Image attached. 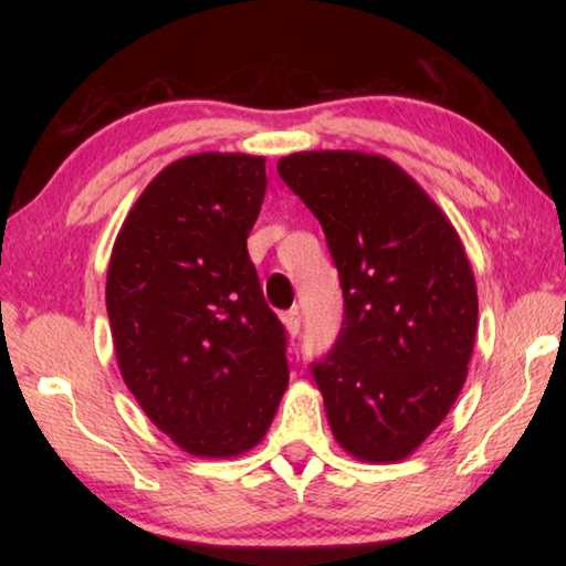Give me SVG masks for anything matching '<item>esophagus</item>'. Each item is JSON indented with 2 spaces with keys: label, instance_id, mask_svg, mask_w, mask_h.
Listing matches in <instances>:
<instances>
[{
  "label": "esophagus",
  "instance_id": "obj_1",
  "mask_svg": "<svg viewBox=\"0 0 566 566\" xmlns=\"http://www.w3.org/2000/svg\"><path fill=\"white\" fill-rule=\"evenodd\" d=\"M282 322H284V329H286V334H290V337L294 339L296 334H300V327H302V314H300V310H290L282 317Z\"/></svg>",
  "mask_w": 566,
  "mask_h": 566
}]
</instances>
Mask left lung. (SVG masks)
<instances>
[{
  "mask_svg": "<svg viewBox=\"0 0 566 566\" xmlns=\"http://www.w3.org/2000/svg\"><path fill=\"white\" fill-rule=\"evenodd\" d=\"M276 171L339 270V339L312 364L332 434L361 462H401L442 424L472 359L479 302L462 239L381 155L294 151Z\"/></svg>",
  "mask_w": 566,
  "mask_h": 566,
  "instance_id": "1",
  "label": "left lung"
}]
</instances>
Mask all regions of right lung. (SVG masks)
Returning <instances> with one entry per match:
<instances>
[{
	"instance_id": "right-lung-1",
	"label": "right lung",
	"mask_w": 566,
	"mask_h": 566,
	"mask_svg": "<svg viewBox=\"0 0 566 566\" xmlns=\"http://www.w3.org/2000/svg\"><path fill=\"white\" fill-rule=\"evenodd\" d=\"M264 161L239 151L171 161L112 247L107 314L122 379L191 457L260 444L290 385L284 329L247 252Z\"/></svg>"
}]
</instances>
